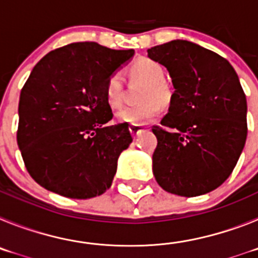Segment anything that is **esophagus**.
<instances>
[{
    "label": "esophagus",
    "mask_w": 258,
    "mask_h": 258,
    "mask_svg": "<svg viewBox=\"0 0 258 258\" xmlns=\"http://www.w3.org/2000/svg\"><path fill=\"white\" fill-rule=\"evenodd\" d=\"M129 131H131L132 136H133L134 138H136V137H138L141 133H142V132L147 131V129H146L145 126H138V125H131V126H129Z\"/></svg>",
    "instance_id": "1"
}]
</instances>
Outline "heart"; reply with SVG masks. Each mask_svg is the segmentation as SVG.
Returning <instances> with one entry per match:
<instances>
[{
	"label": "heart",
	"mask_w": 258,
	"mask_h": 258,
	"mask_svg": "<svg viewBox=\"0 0 258 258\" xmlns=\"http://www.w3.org/2000/svg\"><path fill=\"white\" fill-rule=\"evenodd\" d=\"M132 79L143 80L147 83L143 89V103L137 106H127L121 108L116 113L118 122L129 125H146L152 122L161 115L163 107L161 104H168L170 101V90L165 85V70L156 60L150 58H140L134 61L129 68ZM107 102L113 108L121 106L124 101V77L121 72H113L107 79L106 88Z\"/></svg>",
	"instance_id": "heart-1"
}]
</instances>
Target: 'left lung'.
I'll return each instance as SVG.
<instances>
[{
  "instance_id": "1",
  "label": "left lung",
  "mask_w": 258,
  "mask_h": 258,
  "mask_svg": "<svg viewBox=\"0 0 258 258\" xmlns=\"http://www.w3.org/2000/svg\"><path fill=\"white\" fill-rule=\"evenodd\" d=\"M168 70L174 93L161 125L154 126L155 179L165 191L198 197L223 183L247 140V99L229 61L186 40L147 50Z\"/></svg>"
}]
</instances>
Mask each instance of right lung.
Segmentation results:
<instances>
[{"mask_svg":"<svg viewBox=\"0 0 258 258\" xmlns=\"http://www.w3.org/2000/svg\"><path fill=\"white\" fill-rule=\"evenodd\" d=\"M134 50L75 42L52 50L20 92L17 141L31 177L71 199L99 197L112 184L117 159L133 138L112 118L107 79Z\"/></svg>","mask_w":258,"mask_h":258,"instance_id":"add662e5","label":"right lung"}]
</instances>
